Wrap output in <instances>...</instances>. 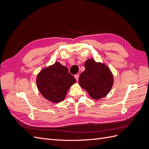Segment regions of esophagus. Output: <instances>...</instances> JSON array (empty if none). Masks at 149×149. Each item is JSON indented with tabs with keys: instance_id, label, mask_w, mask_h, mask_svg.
Listing matches in <instances>:
<instances>
[{
	"instance_id": "1",
	"label": "esophagus",
	"mask_w": 149,
	"mask_h": 149,
	"mask_svg": "<svg viewBox=\"0 0 149 149\" xmlns=\"http://www.w3.org/2000/svg\"><path fill=\"white\" fill-rule=\"evenodd\" d=\"M74 78H75V79H76V81H78V79H79V74H75L74 75Z\"/></svg>"
}]
</instances>
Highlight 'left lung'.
<instances>
[{"instance_id":"left-lung-1","label":"left lung","mask_w":149,"mask_h":149,"mask_svg":"<svg viewBox=\"0 0 149 149\" xmlns=\"http://www.w3.org/2000/svg\"><path fill=\"white\" fill-rule=\"evenodd\" d=\"M85 71L79 78L81 87L86 91L94 100L106 96L113 84V76L106 65L88 59L84 63Z\"/></svg>"}]
</instances>
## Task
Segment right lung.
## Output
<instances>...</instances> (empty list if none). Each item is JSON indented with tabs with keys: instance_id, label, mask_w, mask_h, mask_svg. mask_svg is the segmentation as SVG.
<instances>
[{
	"instance_id": "add662e5",
	"label": "right lung",
	"mask_w": 149,
	"mask_h": 149,
	"mask_svg": "<svg viewBox=\"0 0 149 149\" xmlns=\"http://www.w3.org/2000/svg\"><path fill=\"white\" fill-rule=\"evenodd\" d=\"M76 82L68 69L58 62L43 69L37 78L39 91L45 98L53 102L63 100L68 90Z\"/></svg>"
}]
</instances>
